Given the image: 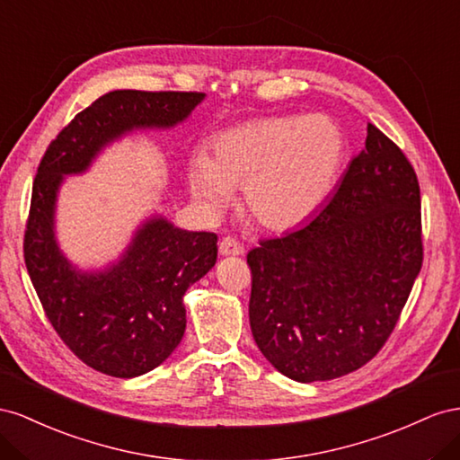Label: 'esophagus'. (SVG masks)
<instances>
[{
    "label": "esophagus",
    "instance_id": "obj_1",
    "mask_svg": "<svg viewBox=\"0 0 460 460\" xmlns=\"http://www.w3.org/2000/svg\"><path fill=\"white\" fill-rule=\"evenodd\" d=\"M244 252V246L233 237H226L219 241V254L221 256H241Z\"/></svg>",
    "mask_w": 460,
    "mask_h": 460
}]
</instances>
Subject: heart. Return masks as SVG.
I'll return each instance as SVG.
<instances>
[{
	"mask_svg": "<svg viewBox=\"0 0 460 460\" xmlns=\"http://www.w3.org/2000/svg\"><path fill=\"white\" fill-rule=\"evenodd\" d=\"M347 140L332 117H268L221 130L212 157L189 162L192 196L221 209L243 189L244 208L261 227L287 231L310 219L332 194Z\"/></svg>",
	"mask_w": 460,
	"mask_h": 460,
	"instance_id": "1",
	"label": "heart"
}]
</instances>
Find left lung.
Segmentation results:
<instances>
[{
	"mask_svg": "<svg viewBox=\"0 0 460 460\" xmlns=\"http://www.w3.org/2000/svg\"><path fill=\"white\" fill-rule=\"evenodd\" d=\"M422 260L414 167L368 123L366 146L330 202L303 227L246 254L258 349L300 384L362 368L395 330Z\"/></svg>",
	"mask_w": 460,
	"mask_h": 460,
	"instance_id": "obj_1",
	"label": "left lung"
}]
</instances>
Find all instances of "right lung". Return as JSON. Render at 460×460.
Wrapping results in <instances>:
<instances>
[{"instance_id": "obj_1", "label": "right lung", "mask_w": 460, "mask_h": 460, "mask_svg": "<svg viewBox=\"0 0 460 460\" xmlns=\"http://www.w3.org/2000/svg\"><path fill=\"white\" fill-rule=\"evenodd\" d=\"M202 92L113 90L76 113L49 142L32 185L22 252L46 318L78 360L113 377L160 366L185 335L187 288L214 268L217 234L150 219L127 254L103 273H78L54 239L56 192L103 144L140 127H173Z\"/></svg>"}]
</instances>
